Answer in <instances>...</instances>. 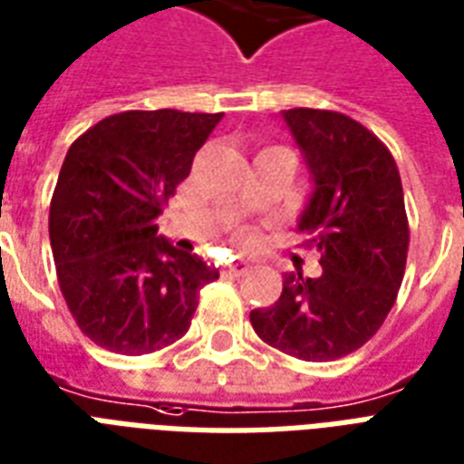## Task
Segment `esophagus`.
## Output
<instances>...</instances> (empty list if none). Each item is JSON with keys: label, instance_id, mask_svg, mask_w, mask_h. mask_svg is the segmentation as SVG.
Instances as JSON below:
<instances>
[{"label": "esophagus", "instance_id": "34e87169", "mask_svg": "<svg viewBox=\"0 0 464 464\" xmlns=\"http://www.w3.org/2000/svg\"><path fill=\"white\" fill-rule=\"evenodd\" d=\"M246 271H249V264H246V261H235V264H229L227 274L229 276H245Z\"/></svg>", "mask_w": 464, "mask_h": 464}]
</instances>
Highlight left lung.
Returning a JSON list of instances; mask_svg holds the SVG:
<instances>
[{
  "label": "left lung",
  "mask_w": 464,
  "mask_h": 464,
  "mask_svg": "<svg viewBox=\"0 0 464 464\" xmlns=\"http://www.w3.org/2000/svg\"><path fill=\"white\" fill-rule=\"evenodd\" d=\"M284 120L315 180L298 229L323 274H285L278 301L249 320L295 360L333 362L374 337L401 288L411 237L401 176L384 141L347 114L294 107Z\"/></svg>",
  "instance_id": "left-lung-1"
}]
</instances>
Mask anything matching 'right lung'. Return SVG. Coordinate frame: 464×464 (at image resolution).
Here are the masks:
<instances>
[{
    "mask_svg": "<svg viewBox=\"0 0 464 464\" xmlns=\"http://www.w3.org/2000/svg\"><path fill=\"white\" fill-rule=\"evenodd\" d=\"M222 112L110 114L65 153L48 212L55 274L82 335L117 354H151L186 335L198 295L219 276L156 237Z\"/></svg>",
    "mask_w": 464,
    "mask_h": 464,
    "instance_id": "1",
    "label": "right lung"
}]
</instances>
